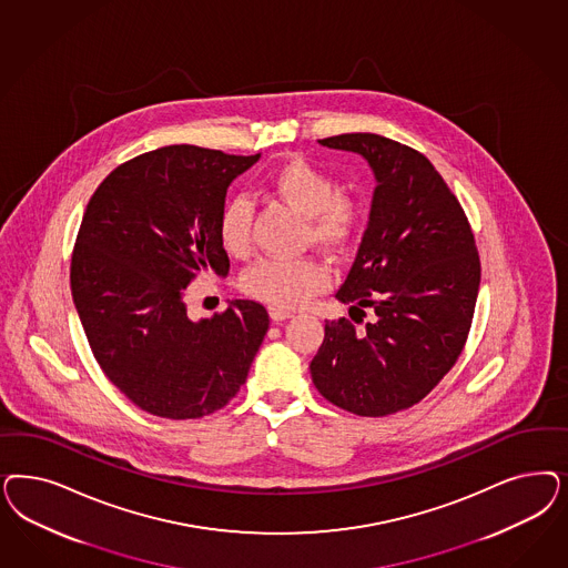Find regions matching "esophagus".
I'll return each instance as SVG.
<instances>
[{"mask_svg": "<svg viewBox=\"0 0 568 568\" xmlns=\"http://www.w3.org/2000/svg\"><path fill=\"white\" fill-rule=\"evenodd\" d=\"M270 315L274 322H284L288 317H293V313L286 312V310H277V307H270Z\"/></svg>", "mask_w": 568, "mask_h": 568, "instance_id": "34e87169", "label": "esophagus"}]
</instances>
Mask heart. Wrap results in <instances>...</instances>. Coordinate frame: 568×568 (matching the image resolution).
Masks as SVG:
<instances>
[{"label": "heart", "mask_w": 568, "mask_h": 568, "mask_svg": "<svg viewBox=\"0 0 568 568\" xmlns=\"http://www.w3.org/2000/svg\"><path fill=\"white\" fill-rule=\"evenodd\" d=\"M265 187L275 199L305 215V240L329 255H343L359 234L364 209L355 196L338 192L336 180L322 166L303 156H293L265 178ZM253 204L234 196L221 206L217 239L230 256H246L253 246ZM328 267L315 256H267L242 275V291L258 301L294 310L328 284Z\"/></svg>", "instance_id": "obj_1"}]
</instances>
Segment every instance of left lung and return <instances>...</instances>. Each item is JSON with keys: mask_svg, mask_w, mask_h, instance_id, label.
Wrapping results in <instances>:
<instances>
[{"mask_svg": "<svg viewBox=\"0 0 568 568\" xmlns=\"http://www.w3.org/2000/svg\"><path fill=\"white\" fill-rule=\"evenodd\" d=\"M322 146L357 152L376 175L366 234L341 303L375 320L357 331L326 322L312 362L332 405L383 418L420 403L456 366L473 326L480 284L475 234L452 187L414 148L376 133H343Z\"/></svg>", "mask_w": 568, "mask_h": 568, "instance_id": "8db88e82", "label": "left lung"}]
</instances>
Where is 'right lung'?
Returning a JSON list of instances; mask_svg holds the SVG:
<instances>
[{"label":"right lung","mask_w":568,"mask_h":568,"mask_svg":"<svg viewBox=\"0 0 568 568\" xmlns=\"http://www.w3.org/2000/svg\"><path fill=\"white\" fill-rule=\"evenodd\" d=\"M256 161L159 148L110 171L88 202L71 256L74 307L98 366L152 416L196 420L225 407L267 334L256 301L201 322L183 303L190 282L230 272L217 220L227 185Z\"/></svg>","instance_id":"obj_1"}]
</instances>
